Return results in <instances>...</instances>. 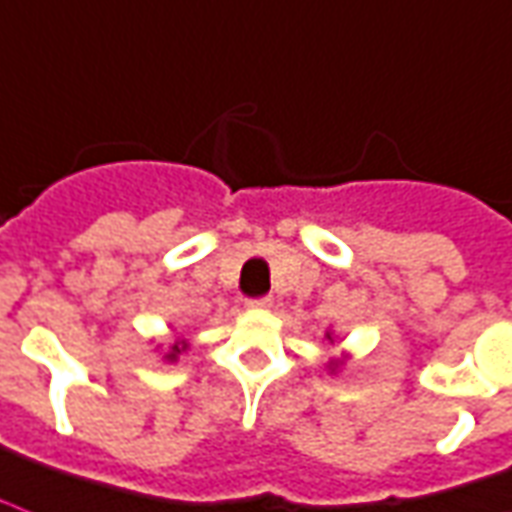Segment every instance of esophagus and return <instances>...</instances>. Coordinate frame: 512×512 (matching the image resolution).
<instances>
[{
	"label": "esophagus",
	"instance_id": "esophagus-1",
	"mask_svg": "<svg viewBox=\"0 0 512 512\" xmlns=\"http://www.w3.org/2000/svg\"><path fill=\"white\" fill-rule=\"evenodd\" d=\"M271 295H260V298H249L247 308H271Z\"/></svg>",
	"mask_w": 512,
	"mask_h": 512
}]
</instances>
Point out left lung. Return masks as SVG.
Listing matches in <instances>:
<instances>
[{"label":"left lung","mask_w":512,"mask_h":512,"mask_svg":"<svg viewBox=\"0 0 512 512\" xmlns=\"http://www.w3.org/2000/svg\"><path fill=\"white\" fill-rule=\"evenodd\" d=\"M327 338H330V335H327ZM330 341H333V338H330ZM335 368H338V362H335Z\"/></svg>","instance_id":"1"}]
</instances>
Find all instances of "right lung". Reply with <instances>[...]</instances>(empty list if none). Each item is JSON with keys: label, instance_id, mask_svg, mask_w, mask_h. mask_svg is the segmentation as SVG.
Instances as JSON below:
<instances>
[{"label": "right lung", "instance_id": "add662e5", "mask_svg": "<svg viewBox=\"0 0 512 512\" xmlns=\"http://www.w3.org/2000/svg\"><path fill=\"white\" fill-rule=\"evenodd\" d=\"M185 349H187V343H185V341H177V343H174V346H171V349H169V354H166V360L174 362Z\"/></svg>", "mask_w": 512, "mask_h": 512}]
</instances>
